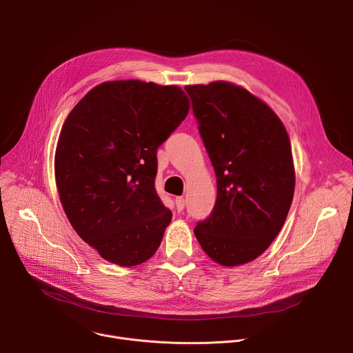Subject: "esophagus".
<instances>
[{
	"instance_id": "esophagus-1",
	"label": "esophagus",
	"mask_w": 353,
	"mask_h": 353,
	"mask_svg": "<svg viewBox=\"0 0 353 353\" xmlns=\"http://www.w3.org/2000/svg\"><path fill=\"white\" fill-rule=\"evenodd\" d=\"M176 207H177L179 212H181L185 208V199H184V196H177L176 198Z\"/></svg>"
}]
</instances>
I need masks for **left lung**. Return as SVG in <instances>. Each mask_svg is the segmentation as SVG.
<instances>
[{"label": "left lung", "mask_w": 353, "mask_h": 353, "mask_svg": "<svg viewBox=\"0 0 353 353\" xmlns=\"http://www.w3.org/2000/svg\"><path fill=\"white\" fill-rule=\"evenodd\" d=\"M198 131L216 174V203L194 234L215 263L256 260L288 216L294 169L278 116L248 90L229 82L185 86Z\"/></svg>", "instance_id": "1"}]
</instances>
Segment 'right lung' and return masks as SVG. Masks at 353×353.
<instances>
[{"label":"right lung","mask_w":353,"mask_h":353,"mask_svg":"<svg viewBox=\"0 0 353 353\" xmlns=\"http://www.w3.org/2000/svg\"><path fill=\"white\" fill-rule=\"evenodd\" d=\"M190 105L179 86L103 82L68 114L54 170L65 215L105 260L132 267L152 257L172 221L155 190L158 148Z\"/></svg>","instance_id":"right-lung-1"}]
</instances>
